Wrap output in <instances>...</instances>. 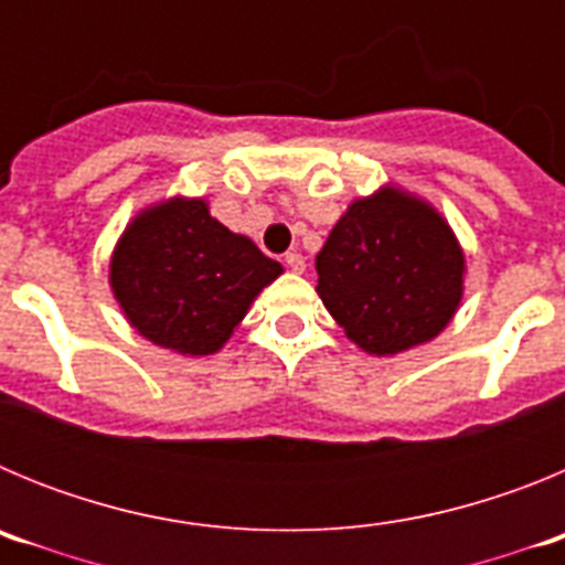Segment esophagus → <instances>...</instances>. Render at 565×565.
<instances>
[{
  "label": "esophagus",
  "instance_id": "esophagus-1",
  "mask_svg": "<svg viewBox=\"0 0 565 565\" xmlns=\"http://www.w3.org/2000/svg\"><path fill=\"white\" fill-rule=\"evenodd\" d=\"M286 266L291 268L294 274H302V271H306V257H302L299 252H288L286 254Z\"/></svg>",
  "mask_w": 565,
  "mask_h": 565
}]
</instances>
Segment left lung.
Here are the masks:
<instances>
[{
    "label": "left lung",
    "instance_id": "left-lung-1",
    "mask_svg": "<svg viewBox=\"0 0 565 565\" xmlns=\"http://www.w3.org/2000/svg\"><path fill=\"white\" fill-rule=\"evenodd\" d=\"M467 259L433 203L382 186L356 198L317 254V294L344 337L371 356L436 339L463 297Z\"/></svg>",
    "mask_w": 565,
    "mask_h": 565
}]
</instances>
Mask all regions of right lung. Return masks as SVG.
I'll use <instances>...</instances> for the list:
<instances>
[{
	"label": "right lung",
	"mask_w": 565,
	"mask_h": 565,
	"mask_svg": "<svg viewBox=\"0 0 565 565\" xmlns=\"http://www.w3.org/2000/svg\"><path fill=\"white\" fill-rule=\"evenodd\" d=\"M279 274L277 259L214 221L203 198L181 194L135 214L109 257V288L129 326L181 356L221 351Z\"/></svg>",
	"instance_id": "right-lung-1"
}]
</instances>
